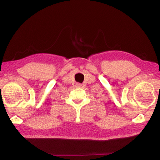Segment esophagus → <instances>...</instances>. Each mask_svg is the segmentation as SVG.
<instances>
[{
  "mask_svg": "<svg viewBox=\"0 0 160 160\" xmlns=\"http://www.w3.org/2000/svg\"><path fill=\"white\" fill-rule=\"evenodd\" d=\"M81 86H82L81 83H76V87H77V88H81Z\"/></svg>",
  "mask_w": 160,
  "mask_h": 160,
  "instance_id": "esophagus-1",
  "label": "esophagus"
}]
</instances>
